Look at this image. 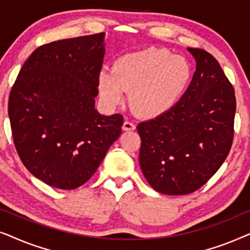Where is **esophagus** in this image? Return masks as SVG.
Segmentation results:
<instances>
[{
    "label": "esophagus",
    "mask_w": 250,
    "mask_h": 250,
    "mask_svg": "<svg viewBox=\"0 0 250 250\" xmlns=\"http://www.w3.org/2000/svg\"><path fill=\"white\" fill-rule=\"evenodd\" d=\"M123 129H124V131H126V132H128V131H134V129H135V125L133 124V123H131V122L126 121V122H124V124H123Z\"/></svg>",
    "instance_id": "34e87169"
}]
</instances>
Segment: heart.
Here are the masks:
<instances>
[{
	"instance_id": "heart-1",
	"label": "heart",
	"mask_w": 250,
	"mask_h": 250,
	"mask_svg": "<svg viewBox=\"0 0 250 250\" xmlns=\"http://www.w3.org/2000/svg\"><path fill=\"white\" fill-rule=\"evenodd\" d=\"M192 76L186 58L166 49H148L125 54L114 69L104 67L99 74V92L105 104L115 107L131 92L129 101L145 118H156L175 107Z\"/></svg>"
}]
</instances>
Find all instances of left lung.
I'll return each mask as SVG.
<instances>
[{
	"label": "left lung",
	"instance_id": "8db88e82",
	"mask_svg": "<svg viewBox=\"0 0 250 250\" xmlns=\"http://www.w3.org/2000/svg\"><path fill=\"white\" fill-rule=\"evenodd\" d=\"M188 51L196 60V71L179 104L138 125L143 175L153 189L168 196L203 187L227 159L233 141V86L210 53Z\"/></svg>",
	"mask_w": 250,
	"mask_h": 250
}]
</instances>
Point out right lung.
Instances as JSON below:
<instances>
[{
  "mask_svg": "<svg viewBox=\"0 0 250 250\" xmlns=\"http://www.w3.org/2000/svg\"><path fill=\"white\" fill-rule=\"evenodd\" d=\"M104 51V33L37 47L10 92L17 152L47 186H83L121 135L123 116H104L94 108Z\"/></svg>",
  "mask_w": 250,
  "mask_h": 250,
  "instance_id": "right-lung-1",
  "label": "right lung"
}]
</instances>
